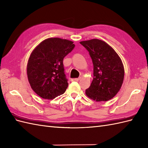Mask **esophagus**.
<instances>
[{
    "label": "esophagus",
    "instance_id": "obj_1",
    "mask_svg": "<svg viewBox=\"0 0 148 148\" xmlns=\"http://www.w3.org/2000/svg\"><path fill=\"white\" fill-rule=\"evenodd\" d=\"M79 79H80L79 77V78H73V79H72L71 81H78Z\"/></svg>",
    "mask_w": 148,
    "mask_h": 148
}]
</instances>
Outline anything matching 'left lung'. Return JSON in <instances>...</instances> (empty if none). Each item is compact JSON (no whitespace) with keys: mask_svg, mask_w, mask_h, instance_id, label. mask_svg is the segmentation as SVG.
Segmentation results:
<instances>
[{"mask_svg":"<svg viewBox=\"0 0 148 148\" xmlns=\"http://www.w3.org/2000/svg\"><path fill=\"white\" fill-rule=\"evenodd\" d=\"M80 43L90 53L93 64V79L86 95L97 101L112 99L121 89L124 77V68L121 58L105 42L98 39Z\"/></svg>","mask_w":148,"mask_h":148,"instance_id":"left-lung-1","label":"left lung"}]
</instances>
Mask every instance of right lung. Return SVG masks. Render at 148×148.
Returning <instances> with one entry per match:
<instances>
[{"mask_svg":"<svg viewBox=\"0 0 148 148\" xmlns=\"http://www.w3.org/2000/svg\"><path fill=\"white\" fill-rule=\"evenodd\" d=\"M74 47L71 41L50 38L32 51L27 65V75L31 87L40 97L54 99L66 91L68 80L63 60Z\"/></svg>","mask_w":148,"mask_h":148,"instance_id":"1","label":"right lung"}]
</instances>
